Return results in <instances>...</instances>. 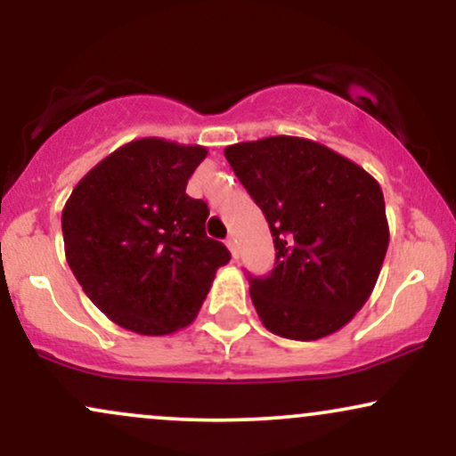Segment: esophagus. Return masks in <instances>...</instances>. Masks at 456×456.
<instances>
[{"instance_id":"1","label":"esophagus","mask_w":456,"mask_h":456,"mask_svg":"<svg viewBox=\"0 0 456 456\" xmlns=\"http://www.w3.org/2000/svg\"><path fill=\"white\" fill-rule=\"evenodd\" d=\"M227 248H229V250H232L233 259H235V257H238V246H235V240H233V238H229V240H227Z\"/></svg>"}]
</instances>
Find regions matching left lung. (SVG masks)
<instances>
[{
  "label": "left lung",
  "mask_w": 456,
  "mask_h": 456,
  "mask_svg": "<svg viewBox=\"0 0 456 456\" xmlns=\"http://www.w3.org/2000/svg\"><path fill=\"white\" fill-rule=\"evenodd\" d=\"M224 159L274 238V270L250 279L261 323L294 341L341 330L369 300L388 250L378 180L317 141L285 134L229 145Z\"/></svg>",
  "instance_id": "obj_1"
}]
</instances>
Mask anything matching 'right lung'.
<instances>
[{
  "instance_id": "1",
  "label": "right lung",
  "mask_w": 456,
  "mask_h": 456,
  "mask_svg": "<svg viewBox=\"0 0 456 456\" xmlns=\"http://www.w3.org/2000/svg\"><path fill=\"white\" fill-rule=\"evenodd\" d=\"M203 145L134 139L75 186L61 212L66 261L118 326L162 337L195 322L232 255L206 235L208 210L186 195Z\"/></svg>"
}]
</instances>
